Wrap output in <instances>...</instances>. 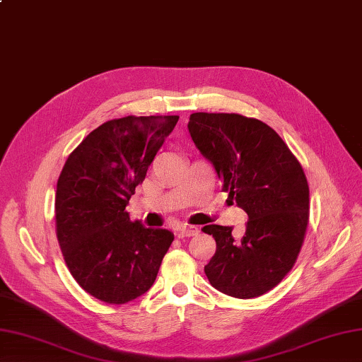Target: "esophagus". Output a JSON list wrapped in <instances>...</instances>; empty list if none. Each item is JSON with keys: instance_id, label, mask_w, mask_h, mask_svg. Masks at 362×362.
<instances>
[{"instance_id": "34e87169", "label": "esophagus", "mask_w": 362, "mask_h": 362, "mask_svg": "<svg viewBox=\"0 0 362 362\" xmlns=\"http://www.w3.org/2000/svg\"><path fill=\"white\" fill-rule=\"evenodd\" d=\"M198 232H199V228L195 226H182L176 235H178V238H189V236L198 235Z\"/></svg>"}]
</instances>
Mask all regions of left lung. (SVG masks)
<instances>
[{
	"label": "left lung",
	"mask_w": 362,
	"mask_h": 362,
	"mask_svg": "<svg viewBox=\"0 0 362 362\" xmlns=\"http://www.w3.org/2000/svg\"><path fill=\"white\" fill-rule=\"evenodd\" d=\"M189 132L214 164L223 190L249 216L241 240L210 224L216 252L204 267L219 292L250 299L278 286L295 266L308 224V184L296 156L266 122L238 113L190 115Z\"/></svg>",
	"instance_id": "8db88e82"
}]
</instances>
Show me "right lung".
<instances>
[{"instance_id": "1", "label": "right lung", "mask_w": 362, "mask_h": 362, "mask_svg": "<svg viewBox=\"0 0 362 362\" xmlns=\"http://www.w3.org/2000/svg\"><path fill=\"white\" fill-rule=\"evenodd\" d=\"M167 117L110 119L69 155L57 182V238L64 261L87 293L126 304L155 283L173 241L165 228L130 221L135 187L178 122Z\"/></svg>"}]
</instances>
